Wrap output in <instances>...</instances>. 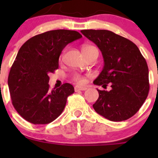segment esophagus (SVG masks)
I'll use <instances>...</instances> for the list:
<instances>
[{
	"mask_svg": "<svg viewBox=\"0 0 158 158\" xmlns=\"http://www.w3.org/2000/svg\"><path fill=\"white\" fill-rule=\"evenodd\" d=\"M87 88L85 86H81V85H76L75 86V91L77 92V91H85L86 90Z\"/></svg>",
	"mask_w": 158,
	"mask_h": 158,
	"instance_id": "34e87169",
	"label": "esophagus"
}]
</instances>
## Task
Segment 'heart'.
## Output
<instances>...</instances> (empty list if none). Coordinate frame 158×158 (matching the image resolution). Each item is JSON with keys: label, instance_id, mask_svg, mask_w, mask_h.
<instances>
[{"label": "heart", "instance_id": "1", "mask_svg": "<svg viewBox=\"0 0 158 158\" xmlns=\"http://www.w3.org/2000/svg\"><path fill=\"white\" fill-rule=\"evenodd\" d=\"M94 48H95V47H93V46L83 45V46H82V53H85V52H88L89 51L92 50V49H94ZM73 79L75 81V82H76L77 83H79V84L83 83V82H85V78L84 77V76H81V75H79V74H75L74 76H73Z\"/></svg>", "mask_w": 158, "mask_h": 158}]
</instances>
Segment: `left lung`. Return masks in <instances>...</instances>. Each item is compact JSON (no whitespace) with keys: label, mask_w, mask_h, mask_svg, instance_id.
Masks as SVG:
<instances>
[{"label":"left lung","mask_w":158,"mask_h":158,"mask_svg":"<svg viewBox=\"0 0 158 158\" xmlns=\"http://www.w3.org/2000/svg\"><path fill=\"white\" fill-rule=\"evenodd\" d=\"M81 33L99 48L104 67L93 83L107 86L98 90L95 111L112 122L127 120L144 104L149 92L148 67L136 45L126 38L106 30H83Z\"/></svg>","instance_id":"left-lung-1"}]
</instances>
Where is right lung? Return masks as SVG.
<instances>
[{"label": "right lung", "mask_w": 158, "mask_h": 158, "mask_svg": "<svg viewBox=\"0 0 158 158\" xmlns=\"http://www.w3.org/2000/svg\"><path fill=\"white\" fill-rule=\"evenodd\" d=\"M81 37L75 30H50L31 37L19 49L7 82L13 106L25 120L46 125L63 112L74 87L64 83L49 90V74L58 69L65 47Z\"/></svg>", "instance_id": "add662e5"}]
</instances>
